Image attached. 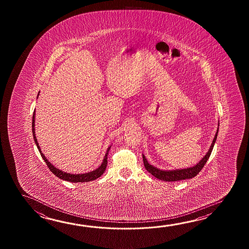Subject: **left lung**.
I'll return each mask as SVG.
<instances>
[{
    "label": "left lung",
    "instance_id": "obj_1",
    "mask_svg": "<svg viewBox=\"0 0 249 249\" xmlns=\"http://www.w3.org/2000/svg\"><path fill=\"white\" fill-rule=\"evenodd\" d=\"M217 134H218V129H217L216 134H215V136L213 138V141L212 142L211 147L209 148L207 155L198 162V164H196L193 167L187 168V169L163 171V170L158 169L157 167H155L153 165L148 164L147 159L144 157V155H142L144 166H145V168L148 171V173H150V175H153V176H155L156 178H158L159 180H164V181H177V180H185V179L193 178L201 171L202 168L204 167V165L206 164L207 160L209 159V157H210V155L212 153V150H213V148L214 142L216 141Z\"/></svg>",
    "mask_w": 249,
    "mask_h": 249
}]
</instances>
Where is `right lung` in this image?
Returning a JSON list of instances; mask_svg holds the SVG:
<instances>
[{
	"mask_svg": "<svg viewBox=\"0 0 249 249\" xmlns=\"http://www.w3.org/2000/svg\"><path fill=\"white\" fill-rule=\"evenodd\" d=\"M32 132L33 136H34V140H35V142L37 146L38 150L41 154L42 159L45 161V163L47 164L48 167L51 172H53L54 175H56L58 178L62 179V180H68L70 182H86V181H90V180H94L101 177V175L104 174L105 170H106L107 164V154L109 151V148L110 147H108L107 150L106 155H105V158L103 159V162L101 164V166L99 168L90 172V173H87V174H83V175H71V174H67V173H64L60 170L57 169L56 167H54L53 164H51L47 159L45 158V156L42 153L41 151V148L40 146L37 142V139L36 137V132H35V112H34V115H33V121H32Z\"/></svg>",
	"mask_w": 249,
	"mask_h": 249,
	"instance_id": "right-lung-1",
	"label": "right lung"
}]
</instances>
